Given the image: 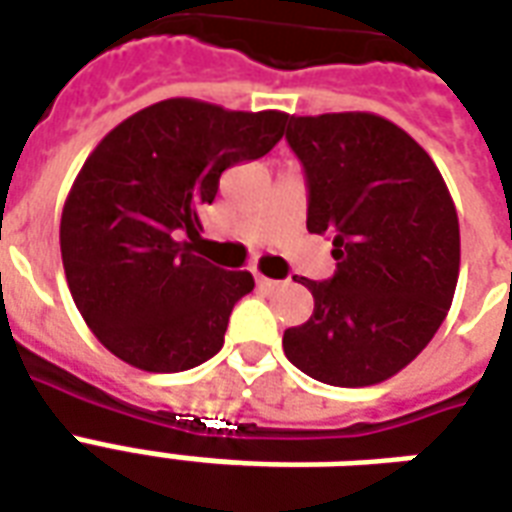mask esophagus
<instances>
[{"label":"esophagus","instance_id":"esophagus-1","mask_svg":"<svg viewBox=\"0 0 512 512\" xmlns=\"http://www.w3.org/2000/svg\"><path fill=\"white\" fill-rule=\"evenodd\" d=\"M255 279H257V285H260V288H263V290H274L279 285V282L263 277V274H255Z\"/></svg>","mask_w":512,"mask_h":512}]
</instances>
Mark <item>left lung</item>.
I'll list each match as a JSON object with an SVG mask.
<instances>
[{"label": "left lung", "instance_id": "8db88e82", "mask_svg": "<svg viewBox=\"0 0 512 512\" xmlns=\"http://www.w3.org/2000/svg\"><path fill=\"white\" fill-rule=\"evenodd\" d=\"M285 136L307 172V230L334 235L337 260L332 279H301L315 310L285 332V356L323 384H381L422 354L455 296L450 189L428 150L373 112L290 115Z\"/></svg>", "mask_w": 512, "mask_h": 512}]
</instances>
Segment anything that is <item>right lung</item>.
I'll use <instances>...</instances> for the list:
<instances>
[{"label": "right lung", "mask_w": 512, "mask_h": 512, "mask_svg": "<svg viewBox=\"0 0 512 512\" xmlns=\"http://www.w3.org/2000/svg\"><path fill=\"white\" fill-rule=\"evenodd\" d=\"M288 117L167 98L95 145L62 208L60 249L73 301L106 351L147 373L219 354L255 279L200 257V213L224 169L266 156Z\"/></svg>", "instance_id": "add662e5"}]
</instances>
